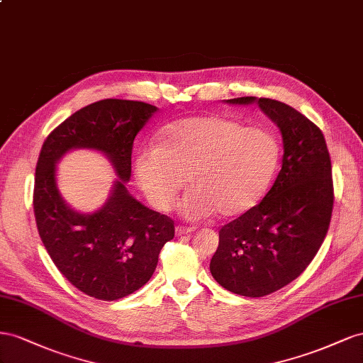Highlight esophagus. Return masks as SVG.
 <instances>
[{"label":"esophagus","instance_id":"esophagus-1","mask_svg":"<svg viewBox=\"0 0 363 363\" xmlns=\"http://www.w3.org/2000/svg\"><path fill=\"white\" fill-rule=\"evenodd\" d=\"M191 231H193V228H185V226H181V225H178V226L174 228L176 235H184V234H189Z\"/></svg>","mask_w":363,"mask_h":363}]
</instances>
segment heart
Instances as JSON below:
<instances>
[{"label":"heart","mask_w":363,"mask_h":363,"mask_svg":"<svg viewBox=\"0 0 363 363\" xmlns=\"http://www.w3.org/2000/svg\"><path fill=\"white\" fill-rule=\"evenodd\" d=\"M279 160V144L271 130L220 116H199L165 126L158 144L133 158V174L147 201L167 210L187 178L191 190L181 210L189 219L219 211L242 214L263 198Z\"/></svg>","instance_id":"b5f03b06"}]
</instances>
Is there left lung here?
Returning <instances> with one entry per match:
<instances>
[{
	"mask_svg": "<svg viewBox=\"0 0 363 363\" xmlns=\"http://www.w3.org/2000/svg\"><path fill=\"white\" fill-rule=\"evenodd\" d=\"M258 105L281 132L283 160L263 201L219 231L210 271L226 291L258 298L292 283L323 245L333 211V179L325 138L292 106L272 99L239 97Z\"/></svg>",
	"mask_w": 363,
	"mask_h": 363,
	"instance_id": "left-lung-1",
	"label": "left lung"
}]
</instances>
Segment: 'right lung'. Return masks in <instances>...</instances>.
<instances>
[{
  "label": "right lung",
  "instance_id": "add662e5",
  "mask_svg": "<svg viewBox=\"0 0 363 363\" xmlns=\"http://www.w3.org/2000/svg\"><path fill=\"white\" fill-rule=\"evenodd\" d=\"M158 112L149 103L106 99L72 113L40 149L33 208L48 255L68 281L101 301L137 292L153 275L162 246L174 235L170 217L128 191L133 140ZM106 155L118 178L107 202L92 213L69 207L57 187V164L71 150Z\"/></svg>",
  "mask_w": 363,
  "mask_h": 363
}]
</instances>
